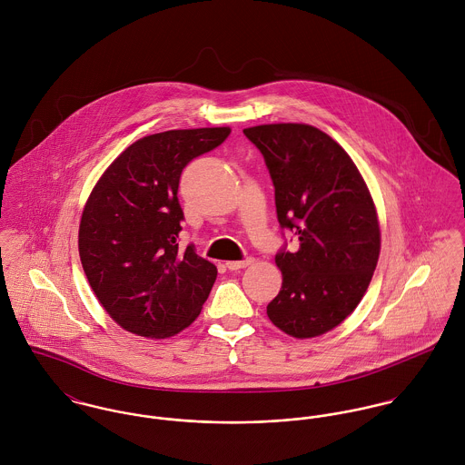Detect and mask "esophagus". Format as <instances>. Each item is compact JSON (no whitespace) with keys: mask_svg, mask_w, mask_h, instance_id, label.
<instances>
[{"mask_svg":"<svg viewBox=\"0 0 465 465\" xmlns=\"http://www.w3.org/2000/svg\"><path fill=\"white\" fill-rule=\"evenodd\" d=\"M254 263V258H245V260H242V262H227L225 266L229 268V270H240V268H245V266L252 265Z\"/></svg>","mask_w":465,"mask_h":465,"instance_id":"34e87169","label":"esophagus"}]
</instances>
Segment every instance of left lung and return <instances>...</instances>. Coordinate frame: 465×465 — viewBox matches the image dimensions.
I'll use <instances>...</instances> for the list:
<instances>
[{
  "mask_svg": "<svg viewBox=\"0 0 465 465\" xmlns=\"http://www.w3.org/2000/svg\"><path fill=\"white\" fill-rule=\"evenodd\" d=\"M243 134L265 157L277 220L299 238L275 254L282 286L266 306L273 326L295 338L331 331L360 304L380 258V225L356 164L330 135L304 124Z\"/></svg>",
  "mask_w": 465,
  "mask_h": 465,
  "instance_id": "8db88e82",
  "label": "left lung"
}]
</instances>
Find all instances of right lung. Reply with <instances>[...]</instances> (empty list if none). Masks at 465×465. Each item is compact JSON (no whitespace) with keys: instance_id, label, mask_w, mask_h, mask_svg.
<instances>
[{"instance_id":"add662e5","label":"right lung","mask_w":465,"mask_h":465,"mask_svg":"<svg viewBox=\"0 0 465 465\" xmlns=\"http://www.w3.org/2000/svg\"><path fill=\"white\" fill-rule=\"evenodd\" d=\"M229 127L152 134L125 148L85 202L78 252L100 304L124 330L168 338L200 315L216 266L179 247L181 173Z\"/></svg>"}]
</instances>
